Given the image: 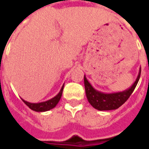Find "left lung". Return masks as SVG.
<instances>
[{
  "label": "left lung",
  "instance_id": "8db88e82",
  "mask_svg": "<svg viewBox=\"0 0 149 149\" xmlns=\"http://www.w3.org/2000/svg\"><path fill=\"white\" fill-rule=\"evenodd\" d=\"M141 68H140L139 73L136 81L128 89L118 93H104L95 89L92 86V84L88 82L86 77L84 76V88H85L86 97L88 102L94 109L100 111L117 109L119 107L121 106L128 100L132 93V92L134 91L141 77Z\"/></svg>",
  "mask_w": 149,
  "mask_h": 149
}]
</instances>
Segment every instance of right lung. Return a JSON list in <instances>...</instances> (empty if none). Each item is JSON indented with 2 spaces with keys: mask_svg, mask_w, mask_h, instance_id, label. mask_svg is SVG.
Here are the masks:
<instances>
[{
  "mask_svg": "<svg viewBox=\"0 0 149 149\" xmlns=\"http://www.w3.org/2000/svg\"><path fill=\"white\" fill-rule=\"evenodd\" d=\"M63 88H64V84H63L61 91L59 92V93L56 96L52 97L50 100H46V101H43V102H40V103H30V102H28L23 99H22V100L29 109L33 110L35 112H46V111L52 109L53 108L56 106V104H58V102L61 100L62 93H63Z\"/></svg>",
  "mask_w": 149,
  "mask_h": 149,
  "instance_id": "right-lung-1",
  "label": "right lung"
}]
</instances>
